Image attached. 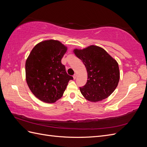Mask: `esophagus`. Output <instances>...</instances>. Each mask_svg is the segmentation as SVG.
<instances>
[{
    "mask_svg": "<svg viewBox=\"0 0 147 147\" xmlns=\"http://www.w3.org/2000/svg\"><path fill=\"white\" fill-rule=\"evenodd\" d=\"M77 75L76 74H75L74 75V76H73V78H74V80H75L77 78Z\"/></svg>",
    "mask_w": 147,
    "mask_h": 147,
    "instance_id": "1",
    "label": "esophagus"
}]
</instances>
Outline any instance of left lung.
Segmentation results:
<instances>
[{"label":"left lung","mask_w":147,"mask_h":147,"mask_svg":"<svg viewBox=\"0 0 147 147\" xmlns=\"http://www.w3.org/2000/svg\"><path fill=\"white\" fill-rule=\"evenodd\" d=\"M73 52L82 61L87 71V82L80 88L84 99L96 102L107 98L116 89L119 80L117 61L104 48L96 45L75 48Z\"/></svg>","instance_id":"obj_1"}]
</instances>
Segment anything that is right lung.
Returning <instances> with one entry per match:
<instances>
[{
	"label": "right lung",
	"instance_id": "1",
	"mask_svg": "<svg viewBox=\"0 0 147 147\" xmlns=\"http://www.w3.org/2000/svg\"><path fill=\"white\" fill-rule=\"evenodd\" d=\"M67 47L59 40L50 39L39 42L26 61V80L32 94L46 103L61 99L70 80L61 59Z\"/></svg>",
	"mask_w": 147,
	"mask_h": 147
}]
</instances>
